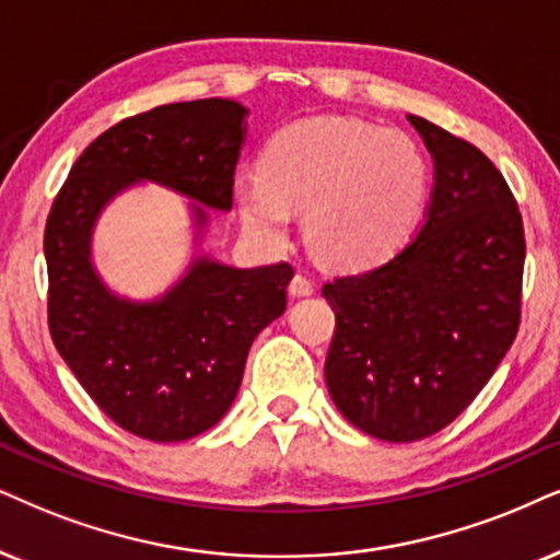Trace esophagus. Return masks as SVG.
I'll return each mask as SVG.
<instances>
[{
    "instance_id": "1",
    "label": "esophagus",
    "mask_w": 560,
    "mask_h": 560,
    "mask_svg": "<svg viewBox=\"0 0 560 560\" xmlns=\"http://www.w3.org/2000/svg\"><path fill=\"white\" fill-rule=\"evenodd\" d=\"M315 292V284L304 273H296L292 281H289V294L292 296H310Z\"/></svg>"
}]
</instances>
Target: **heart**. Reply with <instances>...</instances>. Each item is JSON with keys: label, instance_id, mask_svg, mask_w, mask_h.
I'll use <instances>...</instances> for the list:
<instances>
[{"label": "heart", "instance_id": "1", "mask_svg": "<svg viewBox=\"0 0 560 560\" xmlns=\"http://www.w3.org/2000/svg\"><path fill=\"white\" fill-rule=\"evenodd\" d=\"M429 167L400 131L343 116L287 126L268 141L258 178L237 183L243 224L266 245L304 214L315 256L336 268H370L390 258L419 224Z\"/></svg>", "mask_w": 560, "mask_h": 560}]
</instances>
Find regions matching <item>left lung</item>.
<instances>
[{
  "instance_id": "8db88e82",
  "label": "left lung",
  "mask_w": 560,
  "mask_h": 560,
  "mask_svg": "<svg viewBox=\"0 0 560 560\" xmlns=\"http://www.w3.org/2000/svg\"><path fill=\"white\" fill-rule=\"evenodd\" d=\"M434 160L413 240L323 287L336 313L325 382L343 419L419 442L470 406L520 328L525 230L504 175L470 141L408 116Z\"/></svg>"
}]
</instances>
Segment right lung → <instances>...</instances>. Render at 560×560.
I'll return each mask as SVG.
<instances>
[{
  "label": "right lung",
  "mask_w": 560,
  "mask_h": 560,
  "mask_svg": "<svg viewBox=\"0 0 560 560\" xmlns=\"http://www.w3.org/2000/svg\"><path fill=\"white\" fill-rule=\"evenodd\" d=\"M245 118V105L228 97L124 118L80 154L48 214L56 349L103 413L141 439L183 442L214 427L237 398L256 336L287 310L292 266L235 268L201 253L207 209H232ZM137 182H158L195 201L199 247L187 273L144 303L113 293L91 260L96 219Z\"/></svg>",
  "instance_id": "1"
}]
</instances>
